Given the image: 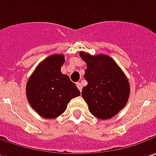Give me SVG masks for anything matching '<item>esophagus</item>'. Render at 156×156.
I'll list each match as a JSON object with an SVG mask.
<instances>
[{"label":"esophagus","instance_id":"obj_1","mask_svg":"<svg viewBox=\"0 0 156 156\" xmlns=\"http://www.w3.org/2000/svg\"><path fill=\"white\" fill-rule=\"evenodd\" d=\"M76 85H77V87L78 88V90H79L80 91H82V85H81V84H80V83H78H78H77Z\"/></svg>","mask_w":156,"mask_h":156}]
</instances>
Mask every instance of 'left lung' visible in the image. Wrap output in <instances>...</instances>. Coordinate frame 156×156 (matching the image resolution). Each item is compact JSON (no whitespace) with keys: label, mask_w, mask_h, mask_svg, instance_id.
Wrapping results in <instances>:
<instances>
[{"label":"left lung","mask_w":156,"mask_h":156,"mask_svg":"<svg viewBox=\"0 0 156 156\" xmlns=\"http://www.w3.org/2000/svg\"><path fill=\"white\" fill-rule=\"evenodd\" d=\"M79 56L86 64L82 97L93 116L107 119L115 116L126 104L130 85L124 72L107 55L91 56L81 51Z\"/></svg>","instance_id":"left-lung-1"}]
</instances>
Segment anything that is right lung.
<instances>
[{
  "mask_svg": "<svg viewBox=\"0 0 156 156\" xmlns=\"http://www.w3.org/2000/svg\"><path fill=\"white\" fill-rule=\"evenodd\" d=\"M64 63V55H51L38 65L27 82L28 101L31 107L45 119L61 115L71 99L80 95L76 85L61 72Z\"/></svg>",
  "mask_w": 156,
  "mask_h": 156,
  "instance_id": "1",
  "label": "right lung"
}]
</instances>
